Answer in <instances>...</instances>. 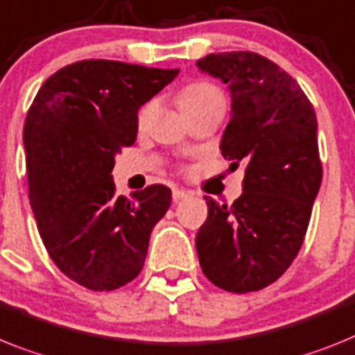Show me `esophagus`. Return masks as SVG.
Listing matches in <instances>:
<instances>
[{"label": "esophagus", "mask_w": 355, "mask_h": 355, "mask_svg": "<svg viewBox=\"0 0 355 355\" xmlns=\"http://www.w3.org/2000/svg\"><path fill=\"white\" fill-rule=\"evenodd\" d=\"M187 196H189V191H186V189H173V202H180Z\"/></svg>", "instance_id": "1"}]
</instances>
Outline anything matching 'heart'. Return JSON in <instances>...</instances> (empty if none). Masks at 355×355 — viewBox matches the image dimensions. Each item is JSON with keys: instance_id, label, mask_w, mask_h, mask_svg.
<instances>
[{"instance_id": "obj_1", "label": "heart", "mask_w": 355, "mask_h": 355, "mask_svg": "<svg viewBox=\"0 0 355 355\" xmlns=\"http://www.w3.org/2000/svg\"><path fill=\"white\" fill-rule=\"evenodd\" d=\"M218 95L220 92L216 90L214 86L207 85V83H195V85L187 86L186 90L180 94V97H178V104L182 106V104L198 103V101L209 99V97H218ZM148 113H150V106H146V108L142 110L139 121L144 122V119L148 117Z\"/></svg>"}]
</instances>
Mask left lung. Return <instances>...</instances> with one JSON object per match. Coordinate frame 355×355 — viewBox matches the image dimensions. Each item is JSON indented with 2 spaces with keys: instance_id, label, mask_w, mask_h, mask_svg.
<instances>
[{
  "instance_id": "left-lung-1",
  "label": "left lung",
  "mask_w": 355,
  "mask_h": 355,
  "mask_svg": "<svg viewBox=\"0 0 355 355\" xmlns=\"http://www.w3.org/2000/svg\"><path fill=\"white\" fill-rule=\"evenodd\" d=\"M231 94V119L220 141L229 169H245L233 205L207 202L196 252L211 284L229 293L267 287L293 263L320 193L318 121L287 71L254 52L209 53L196 61Z\"/></svg>"
}]
</instances>
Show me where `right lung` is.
<instances>
[{
	"label": "right lung",
	"mask_w": 355,
	"mask_h": 355,
	"mask_svg": "<svg viewBox=\"0 0 355 355\" xmlns=\"http://www.w3.org/2000/svg\"><path fill=\"white\" fill-rule=\"evenodd\" d=\"M106 59L55 71L23 128L28 198L46 251L90 291L130 284L144 267L155 223L171 205L160 184L115 196L113 166L139 132V110L178 76Z\"/></svg>",
	"instance_id": "obj_1"
}]
</instances>
